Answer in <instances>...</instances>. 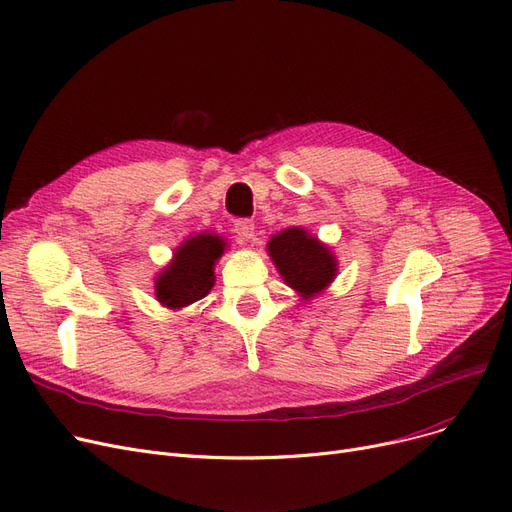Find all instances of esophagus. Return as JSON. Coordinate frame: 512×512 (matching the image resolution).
Instances as JSON below:
<instances>
[{
	"mask_svg": "<svg viewBox=\"0 0 512 512\" xmlns=\"http://www.w3.org/2000/svg\"><path fill=\"white\" fill-rule=\"evenodd\" d=\"M234 232L240 240H251L255 236V224L251 220H236Z\"/></svg>",
	"mask_w": 512,
	"mask_h": 512,
	"instance_id": "esophagus-1",
	"label": "esophagus"
}]
</instances>
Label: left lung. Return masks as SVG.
<instances>
[{
	"label": "left lung",
	"mask_w": 512,
	"mask_h": 512,
	"mask_svg": "<svg viewBox=\"0 0 512 512\" xmlns=\"http://www.w3.org/2000/svg\"><path fill=\"white\" fill-rule=\"evenodd\" d=\"M267 255L284 284L299 292L301 301L315 299L338 276V259L330 245L301 226L274 234L267 242Z\"/></svg>",
	"instance_id": "8db88e82"
}]
</instances>
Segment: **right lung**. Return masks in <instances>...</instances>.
Returning a JSON list of instances; mask_svg holds the SVG:
<instances>
[{
  "mask_svg": "<svg viewBox=\"0 0 512 512\" xmlns=\"http://www.w3.org/2000/svg\"><path fill=\"white\" fill-rule=\"evenodd\" d=\"M226 238L201 232L184 238L168 265L155 276V299L161 307L180 311L207 297L215 284L213 267L226 253Z\"/></svg>",
  "mask_w": 512,
  "mask_h": 512,
  "instance_id": "add662e5",
  "label": "right lung"
}]
</instances>
